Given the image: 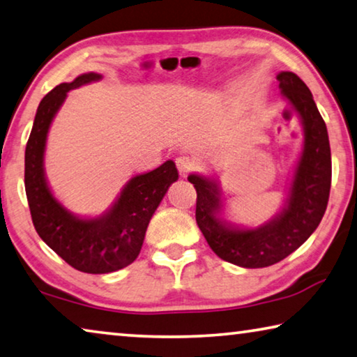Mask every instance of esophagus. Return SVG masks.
Wrapping results in <instances>:
<instances>
[{
	"label": "esophagus",
	"mask_w": 357,
	"mask_h": 357,
	"mask_svg": "<svg viewBox=\"0 0 357 357\" xmlns=\"http://www.w3.org/2000/svg\"><path fill=\"white\" fill-rule=\"evenodd\" d=\"M176 167H178V172L183 174V176H188L190 172H194L197 163L194 158H190L189 155H181L176 158Z\"/></svg>",
	"instance_id": "esophagus-1"
}]
</instances>
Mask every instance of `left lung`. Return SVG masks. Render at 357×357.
<instances>
[{
    "instance_id": "8db88e82",
    "label": "left lung",
    "mask_w": 357,
    "mask_h": 357,
    "mask_svg": "<svg viewBox=\"0 0 357 357\" xmlns=\"http://www.w3.org/2000/svg\"><path fill=\"white\" fill-rule=\"evenodd\" d=\"M281 93L303 126V151L281 213L257 229H238L220 218L216 181L190 174L197 190V224L218 256L238 267L262 268L280 262L302 246L318 227L329 202L332 160L329 135L310 89L291 71L280 73Z\"/></svg>"
}]
</instances>
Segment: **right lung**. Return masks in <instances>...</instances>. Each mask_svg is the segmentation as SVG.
<instances>
[{
	"label": "right lung",
	"mask_w": 357,
	"mask_h": 357,
	"mask_svg": "<svg viewBox=\"0 0 357 357\" xmlns=\"http://www.w3.org/2000/svg\"><path fill=\"white\" fill-rule=\"evenodd\" d=\"M100 79L97 73H86L50 90L38 106L25 149V192L38 235L73 268L93 275L117 271L138 257L152 214L178 179L173 160L137 174L100 218L81 219L56 202L44 174L49 127L71 89Z\"/></svg>",
	"instance_id": "obj_1"
}]
</instances>
